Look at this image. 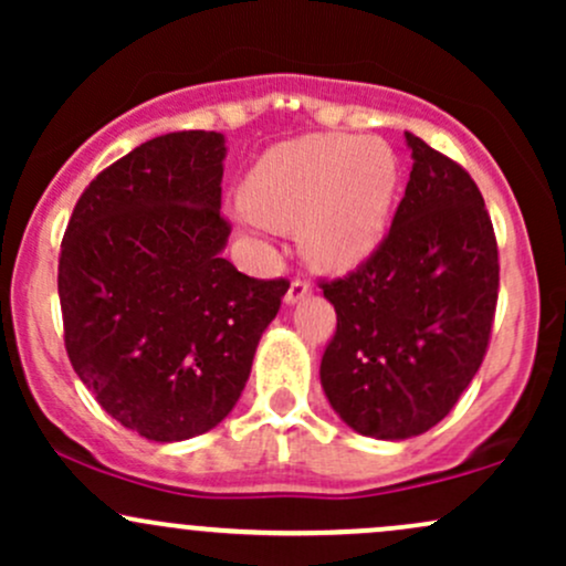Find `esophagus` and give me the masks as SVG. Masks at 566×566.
<instances>
[{"label":"esophagus","mask_w":566,"mask_h":566,"mask_svg":"<svg viewBox=\"0 0 566 566\" xmlns=\"http://www.w3.org/2000/svg\"><path fill=\"white\" fill-rule=\"evenodd\" d=\"M308 295H311L308 282H303V279H292V284H290L287 295H284V303H287V305H295V303L305 301V297H308Z\"/></svg>","instance_id":"esophagus-1"}]
</instances>
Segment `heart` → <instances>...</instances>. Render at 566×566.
Masks as SVG:
<instances>
[{
	"mask_svg": "<svg viewBox=\"0 0 566 566\" xmlns=\"http://www.w3.org/2000/svg\"><path fill=\"white\" fill-rule=\"evenodd\" d=\"M399 186V159L378 138L305 135L279 143L242 186L244 231L297 229L301 250L324 274H348L378 250Z\"/></svg>",
	"mask_w": 566,
	"mask_h": 566,
	"instance_id": "b5f03b06",
	"label": "heart"
}]
</instances>
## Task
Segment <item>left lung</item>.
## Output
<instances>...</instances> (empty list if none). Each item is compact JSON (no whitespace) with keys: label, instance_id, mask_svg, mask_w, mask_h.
Instances as JSON below:
<instances>
[{"label":"left lung","instance_id":"8db88e82","mask_svg":"<svg viewBox=\"0 0 566 566\" xmlns=\"http://www.w3.org/2000/svg\"><path fill=\"white\" fill-rule=\"evenodd\" d=\"M391 231L359 271L322 284L337 329L324 396L369 439L405 441L447 418L479 373L497 303V244L471 175L418 135Z\"/></svg>","mask_w":566,"mask_h":566}]
</instances>
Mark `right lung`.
<instances>
[{
    "label": "right lung",
    "mask_w": 566,
    "mask_h": 566,
    "mask_svg": "<svg viewBox=\"0 0 566 566\" xmlns=\"http://www.w3.org/2000/svg\"><path fill=\"white\" fill-rule=\"evenodd\" d=\"M226 154L205 129L146 140L87 186L61 244L71 367L116 423L161 444L231 412L290 287L223 258Z\"/></svg>",
    "instance_id": "1"
}]
</instances>
